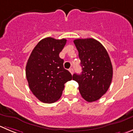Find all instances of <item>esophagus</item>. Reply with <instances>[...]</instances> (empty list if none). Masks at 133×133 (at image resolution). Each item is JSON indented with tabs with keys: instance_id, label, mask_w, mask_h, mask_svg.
Masks as SVG:
<instances>
[{
	"instance_id": "obj_1",
	"label": "esophagus",
	"mask_w": 133,
	"mask_h": 133,
	"mask_svg": "<svg viewBox=\"0 0 133 133\" xmlns=\"http://www.w3.org/2000/svg\"><path fill=\"white\" fill-rule=\"evenodd\" d=\"M69 71H70V72L72 74H73V73H74V69H73L72 68H70V69H69Z\"/></svg>"
}]
</instances>
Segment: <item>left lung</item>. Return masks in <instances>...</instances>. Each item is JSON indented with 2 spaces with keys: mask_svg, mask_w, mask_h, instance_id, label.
I'll return each instance as SVG.
<instances>
[{
  "mask_svg": "<svg viewBox=\"0 0 133 133\" xmlns=\"http://www.w3.org/2000/svg\"><path fill=\"white\" fill-rule=\"evenodd\" d=\"M74 43L82 72L73 74L72 79L78 83L82 97L88 102H94L107 93L112 82L113 68L109 55L95 39H76Z\"/></svg>",
  "mask_w": 133,
  "mask_h": 133,
  "instance_id": "1",
  "label": "left lung"
}]
</instances>
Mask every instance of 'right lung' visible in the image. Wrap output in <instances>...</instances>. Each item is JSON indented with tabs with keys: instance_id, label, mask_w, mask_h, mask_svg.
Listing matches in <instances>:
<instances>
[{
	"instance_id": "add662e5",
	"label": "right lung",
	"mask_w": 133,
	"mask_h": 133,
	"mask_svg": "<svg viewBox=\"0 0 133 133\" xmlns=\"http://www.w3.org/2000/svg\"><path fill=\"white\" fill-rule=\"evenodd\" d=\"M66 40L48 37L35 47L26 65V77L34 95L44 103H53L61 98L64 83L72 76L64 69L59 53Z\"/></svg>"
}]
</instances>
